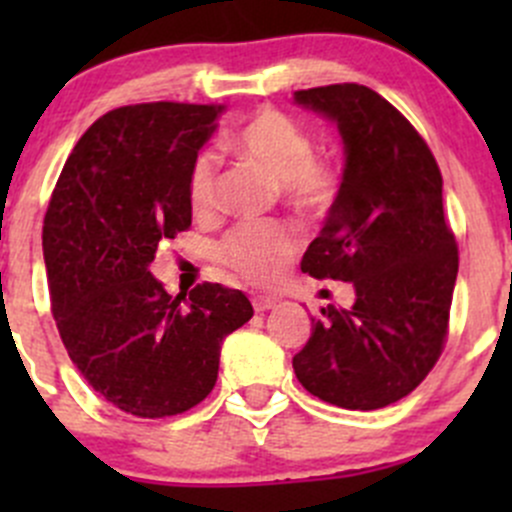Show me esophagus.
Instances as JSON below:
<instances>
[{"instance_id":"esophagus-1","label":"esophagus","mask_w":512,"mask_h":512,"mask_svg":"<svg viewBox=\"0 0 512 512\" xmlns=\"http://www.w3.org/2000/svg\"><path fill=\"white\" fill-rule=\"evenodd\" d=\"M277 304V299L272 297H255L252 299V307H255V312H267V309H272Z\"/></svg>"}]
</instances>
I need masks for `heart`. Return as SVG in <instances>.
I'll list each match as a JSON object with an SVG mask.
<instances>
[{
	"label": "heart",
	"instance_id": "heart-1",
	"mask_svg": "<svg viewBox=\"0 0 512 512\" xmlns=\"http://www.w3.org/2000/svg\"><path fill=\"white\" fill-rule=\"evenodd\" d=\"M237 153L270 170L282 183L287 203L302 213H324L337 195L339 175L329 163L314 160V141L297 121L280 111L252 116L232 141ZM218 163L210 153L195 158L188 175L193 213L215 208ZM297 232L285 223H247L235 227L218 245V260L250 282H272L297 252Z\"/></svg>",
	"mask_w": 512,
	"mask_h": 512
}]
</instances>
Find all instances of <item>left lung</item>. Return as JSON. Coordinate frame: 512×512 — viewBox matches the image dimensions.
<instances>
[{
    "instance_id": "left-lung-1",
    "label": "left lung",
    "mask_w": 512,
    "mask_h": 512,
    "mask_svg": "<svg viewBox=\"0 0 512 512\" xmlns=\"http://www.w3.org/2000/svg\"><path fill=\"white\" fill-rule=\"evenodd\" d=\"M294 103L337 123L344 173L322 232L302 260L317 280L352 282L349 309L324 307L292 359L327 404L374 411L404 399L441 356L458 275L443 218V178L416 128L376 91L332 84Z\"/></svg>"
}]
</instances>
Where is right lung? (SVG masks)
I'll return each mask as SVG.
<instances>
[{
  "mask_svg": "<svg viewBox=\"0 0 512 512\" xmlns=\"http://www.w3.org/2000/svg\"><path fill=\"white\" fill-rule=\"evenodd\" d=\"M223 106L141 103L101 116L71 151L44 218L51 314L86 381L141 418L183 414L218 381L227 334L250 322L240 289L170 297L151 275L188 230V175Z\"/></svg>",
  "mask_w": 512,
  "mask_h": 512,
  "instance_id": "add662e5",
  "label": "right lung"
}]
</instances>
